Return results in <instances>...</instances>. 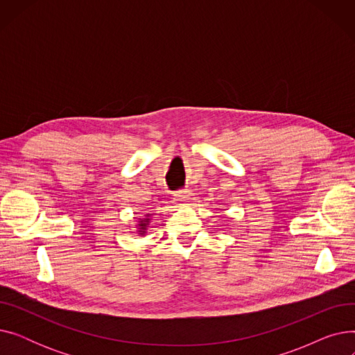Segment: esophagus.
Listing matches in <instances>:
<instances>
[{"label":"esophagus","instance_id":"1","mask_svg":"<svg viewBox=\"0 0 355 355\" xmlns=\"http://www.w3.org/2000/svg\"><path fill=\"white\" fill-rule=\"evenodd\" d=\"M191 198H193V194L190 191H178L175 194V201L180 204V206H189Z\"/></svg>","mask_w":355,"mask_h":355}]
</instances>
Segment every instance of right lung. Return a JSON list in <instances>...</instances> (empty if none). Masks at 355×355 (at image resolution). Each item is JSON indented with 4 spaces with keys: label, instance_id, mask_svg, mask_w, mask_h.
I'll return each instance as SVG.
<instances>
[{
    "label": "right lung",
    "instance_id": "add662e5",
    "mask_svg": "<svg viewBox=\"0 0 355 355\" xmlns=\"http://www.w3.org/2000/svg\"><path fill=\"white\" fill-rule=\"evenodd\" d=\"M151 214H146L144 218H141L139 220V223L137 225V227H138V234H141V236H144L145 234V232H146V227H148V223L151 221Z\"/></svg>",
    "mask_w": 355,
    "mask_h": 355
}]
</instances>
